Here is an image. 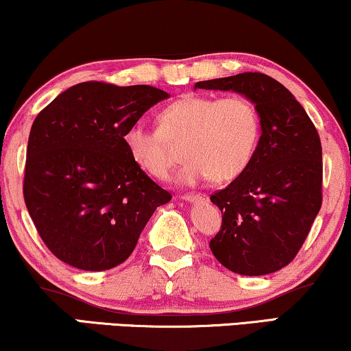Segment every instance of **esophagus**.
I'll return each mask as SVG.
<instances>
[{
    "label": "esophagus",
    "instance_id": "obj_1",
    "mask_svg": "<svg viewBox=\"0 0 351 351\" xmlns=\"http://www.w3.org/2000/svg\"><path fill=\"white\" fill-rule=\"evenodd\" d=\"M183 201H188V202H199V201H206V194H201V193H196V194H183L181 196Z\"/></svg>",
    "mask_w": 351,
    "mask_h": 351
}]
</instances>
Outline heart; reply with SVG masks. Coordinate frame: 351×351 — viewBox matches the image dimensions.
Returning a JSON list of instances; mask_svg holds the SVG:
<instances>
[{
    "mask_svg": "<svg viewBox=\"0 0 351 351\" xmlns=\"http://www.w3.org/2000/svg\"><path fill=\"white\" fill-rule=\"evenodd\" d=\"M261 119L246 97L217 99L184 95L160 113V130L136 121L123 141L136 165L157 180L167 178L171 167L168 141L184 139L186 163L178 181L194 184L210 176L215 183L232 181L246 170L256 152Z\"/></svg>",
    "mask_w": 351,
    "mask_h": 351,
    "instance_id": "b5f03b06",
    "label": "heart"
}]
</instances>
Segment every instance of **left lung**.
Here are the masks:
<instances>
[{
    "instance_id": "left-lung-1",
    "label": "left lung",
    "mask_w": 351,
    "mask_h": 351,
    "mask_svg": "<svg viewBox=\"0 0 351 351\" xmlns=\"http://www.w3.org/2000/svg\"><path fill=\"white\" fill-rule=\"evenodd\" d=\"M233 90L256 105L261 131L250 165L210 201L221 210L210 239L217 261L239 275H265L295 259L322 204V147L293 94L263 73L196 82Z\"/></svg>"
}]
</instances>
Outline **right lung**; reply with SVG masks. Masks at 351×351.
Masks as SVG:
<instances>
[{
    "instance_id": "add662e5",
    "label": "right lung",
    "mask_w": 351,
    "mask_h": 351,
    "mask_svg": "<svg viewBox=\"0 0 351 351\" xmlns=\"http://www.w3.org/2000/svg\"><path fill=\"white\" fill-rule=\"evenodd\" d=\"M170 97L150 86L88 81L34 119L24 201L48 250L81 270H108L134 251L145 223L171 199L132 160L123 136Z\"/></svg>"
}]
</instances>
